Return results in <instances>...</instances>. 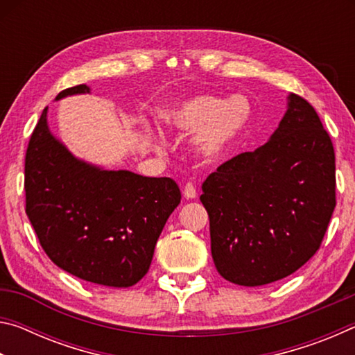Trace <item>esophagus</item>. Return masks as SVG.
<instances>
[{"instance_id": "esophagus-1", "label": "esophagus", "mask_w": 355, "mask_h": 355, "mask_svg": "<svg viewBox=\"0 0 355 355\" xmlns=\"http://www.w3.org/2000/svg\"><path fill=\"white\" fill-rule=\"evenodd\" d=\"M183 194L186 199H196L197 197V191H196V184L194 183H186L184 184V189H183Z\"/></svg>"}]
</instances>
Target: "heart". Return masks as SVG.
Returning <instances> with one entry per match:
<instances>
[{
    "label": "heart",
    "mask_w": 355,
    "mask_h": 355,
    "mask_svg": "<svg viewBox=\"0 0 355 355\" xmlns=\"http://www.w3.org/2000/svg\"><path fill=\"white\" fill-rule=\"evenodd\" d=\"M252 119L250 103L241 95L224 100L216 95H199L173 106L163 116L167 128L192 131L196 147L202 155L216 156L224 152L249 127Z\"/></svg>",
    "instance_id": "obj_1"
}]
</instances>
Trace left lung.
Masks as SVG:
<instances>
[{
  "mask_svg": "<svg viewBox=\"0 0 355 355\" xmlns=\"http://www.w3.org/2000/svg\"><path fill=\"white\" fill-rule=\"evenodd\" d=\"M335 184L330 136L315 107L291 94L271 139L225 161L202 184L218 272L243 286L296 272L326 235Z\"/></svg>",
  "mask_w": 355,
  "mask_h": 355,
  "instance_id": "8db88e82",
  "label": "left lung"
}]
</instances>
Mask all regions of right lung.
<instances>
[{"instance_id": "obj_1", "label": "right lung", "mask_w": 355, "mask_h": 355, "mask_svg": "<svg viewBox=\"0 0 355 355\" xmlns=\"http://www.w3.org/2000/svg\"><path fill=\"white\" fill-rule=\"evenodd\" d=\"M91 91L86 84L56 100ZM26 214L50 260L92 284L127 288L147 274L164 224L182 200L172 178L103 171L76 159L46 125V107L25 158Z\"/></svg>"}]
</instances>
